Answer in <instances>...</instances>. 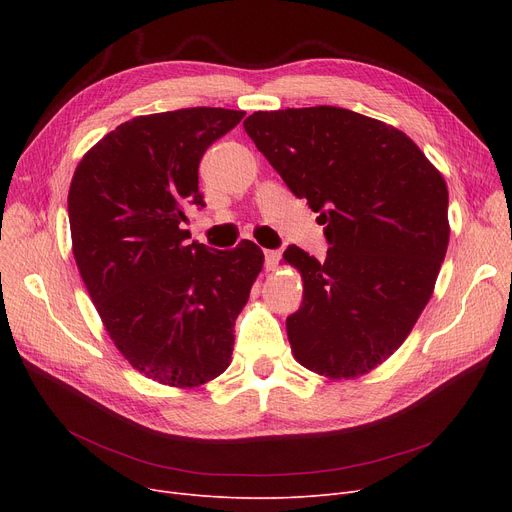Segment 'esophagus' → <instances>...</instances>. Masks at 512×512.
<instances>
[{"label":"esophagus","mask_w":512,"mask_h":512,"mask_svg":"<svg viewBox=\"0 0 512 512\" xmlns=\"http://www.w3.org/2000/svg\"><path fill=\"white\" fill-rule=\"evenodd\" d=\"M280 257H282L280 251L267 249V251H265V267H267V270H274V267H276L278 261H280Z\"/></svg>","instance_id":"obj_1"}]
</instances>
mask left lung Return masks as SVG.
<instances>
[{"instance_id": "left-lung-1", "label": "left lung", "mask_w": 512, "mask_h": 512, "mask_svg": "<svg viewBox=\"0 0 512 512\" xmlns=\"http://www.w3.org/2000/svg\"><path fill=\"white\" fill-rule=\"evenodd\" d=\"M245 130L324 224L319 261L290 245L303 303L286 317L303 367L357 378L405 342L448 249V188L405 132L334 105L255 112Z\"/></svg>"}]
</instances>
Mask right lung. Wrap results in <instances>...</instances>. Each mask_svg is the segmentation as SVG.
<instances>
[{
	"label": "right lung",
	"instance_id": "right-lung-1",
	"mask_svg": "<svg viewBox=\"0 0 512 512\" xmlns=\"http://www.w3.org/2000/svg\"><path fill=\"white\" fill-rule=\"evenodd\" d=\"M245 112L224 107L132 118L80 159L68 193L72 253L124 359L176 388L230 365L234 321L263 267L251 240L186 245L184 207H205L199 164Z\"/></svg>",
	"mask_w": 512,
	"mask_h": 512
}]
</instances>
